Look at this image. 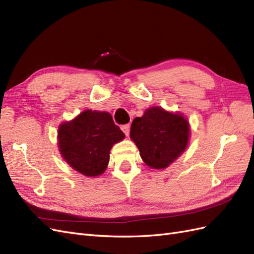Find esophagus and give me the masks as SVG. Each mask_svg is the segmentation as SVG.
<instances>
[{
  "instance_id": "34e87169",
  "label": "esophagus",
  "mask_w": 254,
  "mask_h": 254,
  "mask_svg": "<svg viewBox=\"0 0 254 254\" xmlns=\"http://www.w3.org/2000/svg\"><path fill=\"white\" fill-rule=\"evenodd\" d=\"M122 130H123V132H124L126 135H128L129 132H130V125H129V124L123 125V126H122Z\"/></svg>"
}]
</instances>
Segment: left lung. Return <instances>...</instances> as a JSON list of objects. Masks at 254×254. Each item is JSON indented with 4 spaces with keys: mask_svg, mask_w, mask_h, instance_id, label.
I'll return each instance as SVG.
<instances>
[{
    "mask_svg": "<svg viewBox=\"0 0 254 254\" xmlns=\"http://www.w3.org/2000/svg\"><path fill=\"white\" fill-rule=\"evenodd\" d=\"M190 135L189 122L179 113L160 107L135 118L130 137L136 144L144 162L153 168H165L186 150Z\"/></svg>",
    "mask_w": 254,
    "mask_h": 254,
    "instance_id": "obj_1",
    "label": "left lung"
}]
</instances>
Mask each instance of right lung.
Returning <instances> with one entry per match:
<instances>
[{"instance_id":"1","label":"right lung","mask_w":254,"mask_h":254,"mask_svg":"<svg viewBox=\"0 0 254 254\" xmlns=\"http://www.w3.org/2000/svg\"><path fill=\"white\" fill-rule=\"evenodd\" d=\"M125 137L111 114L86 110L58 130L60 153L74 170L88 177L105 172L114 143Z\"/></svg>"}]
</instances>
